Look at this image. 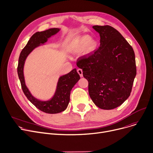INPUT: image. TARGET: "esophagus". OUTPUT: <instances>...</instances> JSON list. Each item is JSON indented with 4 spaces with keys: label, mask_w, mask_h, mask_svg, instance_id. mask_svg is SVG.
I'll list each match as a JSON object with an SVG mask.
<instances>
[{
    "label": "esophagus",
    "mask_w": 153,
    "mask_h": 153,
    "mask_svg": "<svg viewBox=\"0 0 153 153\" xmlns=\"http://www.w3.org/2000/svg\"><path fill=\"white\" fill-rule=\"evenodd\" d=\"M77 72H78V74H79V75L80 76V77L83 76V71H82V69H80V68L77 69Z\"/></svg>",
    "instance_id": "obj_1"
}]
</instances>
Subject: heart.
Masks as SVG:
<instances>
[{"label":"heart","instance_id":"b5f03b06","mask_svg":"<svg viewBox=\"0 0 153 153\" xmlns=\"http://www.w3.org/2000/svg\"><path fill=\"white\" fill-rule=\"evenodd\" d=\"M97 47V43L89 35H83L76 40L73 46V52L75 53L83 51L85 55L91 54Z\"/></svg>","mask_w":153,"mask_h":153}]
</instances>
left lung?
Masks as SVG:
<instances>
[{
	"mask_svg": "<svg viewBox=\"0 0 153 153\" xmlns=\"http://www.w3.org/2000/svg\"><path fill=\"white\" fill-rule=\"evenodd\" d=\"M100 46L93 53L82 56L77 67L88 82L93 103L103 110H112L125 102L131 92L136 75L134 50L126 39L110 25H94Z\"/></svg>",
	"mask_w": 153,
	"mask_h": 153,
	"instance_id": "obj_1",
	"label": "left lung"
}]
</instances>
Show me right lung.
Instances as JSON below:
<instances>
[{
	"instance_id": "right-lung-1",
	"label": "right lung",
	"mask_w": 153,
	"mask_h": 153,
	"mask_svg": "<svg viewBox=\"0 0 153 153\" xmlns=\"http://www.w3.org/2000/svg\"><path fill=\"white\" fill-rule=\"evenodd\" d=\"M59 28H53L34 33L28 40L25 47L22 50L19 56L17 67L18 76L21 83L22 89L27 99L39 110L49 114L59 113L66 110L70 101L71 90L80 78L76 71V69L72 70L67 75L60 76L53 98L50 100L43 101L33 97L27 88L24 76V66L26 58L29 53L35 47L46 42L49 37L59 32Z\"/></svg>"
}]
</instances>
